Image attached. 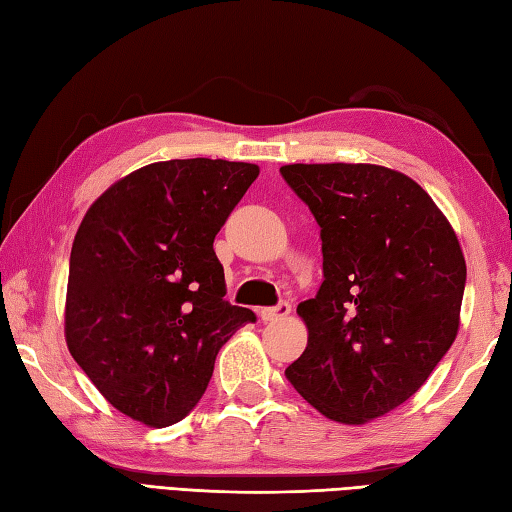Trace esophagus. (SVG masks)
Listing matches in <instances>:
<instances>
[{"instance_id":"34e87169","label":"esophagus","mask_w":512,"mask_h":512,"mask_svg":"<svg viewBox=\"0 0 512 512\" xmlns=\"http://www.w3.org/2000/svg\"><path fill=\"white\" fill-rule=\"evenodd\" d=\"M288 314H290V303H279L277 308H264L259 312V317H262L264 323H275V321L286 319Z\"/></svg>"}]
</instances>
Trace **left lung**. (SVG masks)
<instances>
[{"label":"left lung","mask_w":512,"mask_h":512,"mask_svg":"<svg viewBox=\"0 0 512 512\" xmlns=\"http://www.w3.org/2000/svg\"><path fill=\"white\" fill-rule=\"evenodd\" d=\"M321 226L323 284L299 303L308 345L286 369L325 418L365 424L424 385L460 330L466 262L416 180L365 162L284 165Z\"/></svg>","instance_id":"8db88e82"}]
</instances>
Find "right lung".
I'll list each match as a JSON object with an SVG mask.
<instances>
[{"mask_svg": "<svg viewBox=\"0 0 512 512\" xmlns=\"http://www.w3.org/2000/svg\"><path fill=\"white\" fill-rule=\"evenodd\" d=\"M250 162H151L94 200L74 235L65 343L103 398L147 427L198 405L220 347L257 317L224 299L213 239Z\"/></svg>", "mask_w": 512, "mask_h": 512, "instance_id": "add662e5", "label": "right lung"}]
</instances>
